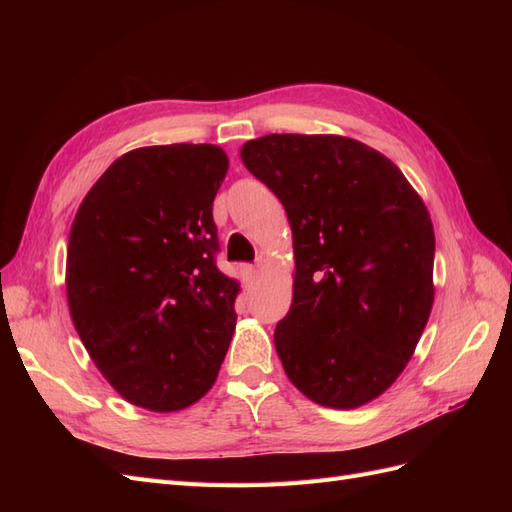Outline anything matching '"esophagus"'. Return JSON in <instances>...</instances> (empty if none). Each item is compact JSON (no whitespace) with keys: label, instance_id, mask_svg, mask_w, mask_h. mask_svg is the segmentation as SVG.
Masks as SVG:
<instances>
[{"label":"esophagus","instance_id":"obj_1","mask_svg":"<svg viewBox=\"0 0 512 512\" xmlns=\"http://www.w3.org/2000/svg\"><path fill=\"white\" fill-rule=\"evenodd\" d=\"M241 273H243V280L252 286V284L258 280V273H260V269H258L256 265H245Z\"/></svg>","mask_w":512,"mask_h":512}]
</instances>
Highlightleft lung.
Instances as JSON below:
<instances>
[{"mask_svg":"<svg viewBox=\"0 0 512 512\" xmlns=\"http://www.w3.org/2000/svg\"><path fill=\"white\" fill-rule=\"evenodd\" d=\"M241 160L292 228V305L273 335L286 376L320 406L359 408L397 380L429 320L427 207L389 158L354 138L267 134Z\"/></svg>","mask_w":512,"mask_h":512,"instance_id":"8db88e82","label":"left lung"}]
</instances>
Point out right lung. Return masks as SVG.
Returning a JSON list of instances; mask_svg holds the SVG:
<instances>
[{
  "label": "right lung",
  "instance_id": "right-lung-1",
  "mask_svg": "<svg viewBox=\"0 0 512 512\" xmlns=\"http://www.w3.org/2000/svg\"><path fill=\"white\" fill-rule=\"evenodd\" d=\"M228 158L215 145L123 153L74 215L66 290L91 361L130 404L192 406L218 378L239 284L215 267L213 198Z\"/></svg>",
  "mask_w": 512,
  "mask_h": 512
}]
</instances>
